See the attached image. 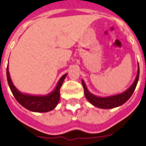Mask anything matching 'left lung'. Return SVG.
<instances>
[{"label":"left lung","instance_id":"1","mask_svg":"<svg viewBox=\"0 0 146 146\" xmlns=\"http://www.w3.org/2000/svg\"><path fill=\"white\" fill-rule=\"evenodd\" d=\"M139 64H138L137 74L136 76L134 83L131 85V86L128 89H126L125 92H122L120 94L107 96V97H100V96L94 95L92 93H91L87 88L84 80H82V85L84 88V94H85L86 98L88 100V102L91 104H92L94 106L100 108V109H114L116 107L119 106L124 104L131 98V96L132 95L133 92L135 90V88L137 86V84L138 80H139Z\"/></svg>","mask_w":146,"mask_h":146}]
</instances>
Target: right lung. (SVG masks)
<instances>
[{
    "mask_svg": "<svg viewBox=\"0 0 146 146\" xmlns=\"http://www.w3.org/2000/svg\"><path fill=\"white\" fill-rule=\"evenodd\" d=\"M67 75L63 74L58 80L54 90L46 95H34L20 92L13 84L9 72V65L7 68V77L9 86L17 101L25 109L33 112H48L57 106L60 100V89Z\"/></svg>",
    "mask_w": 146,
    "mask_h": 146,
    "instance_id": "obj_1",
    "label": "right lung"
}]
</instances>
